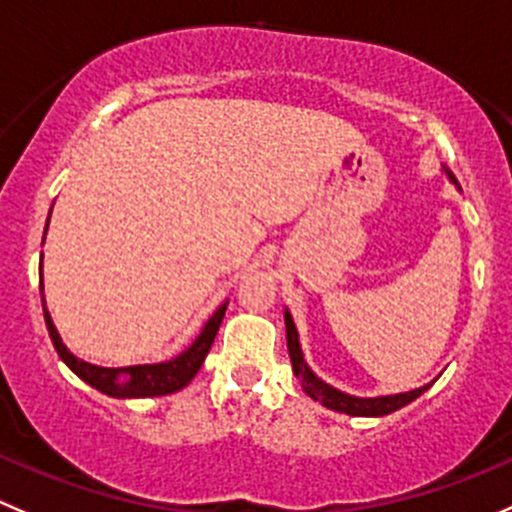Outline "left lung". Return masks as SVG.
Wrapping results in <instances>:
<instances>
[{
    "mask_svg": "<svg viewBox=\"0 0 512 512\" xmlns=\"http://www.w3.org/2000/svg\"><path fill=\"white\" fill-rule=\"evenodd\" d=\"M450 180L457 186V178L452 173ZM284 321H286V344H289V357H291V367H294V374L299 377L301 387L304 392L309 394L311 399L321 402L324 407L334 412H344V415H352V417H382L389 415V412L399 410V407L410 405L412 399L420 397L430 384L420 389H412V392H402V394H387V397H354V394L347 392H339L334 389L332 384L321 382L314 372L309 369V364L304 362V354H301L299 347V332H296L294 319H291L289 311H284Z\"/></svg>",
    "mask_w": 512,
    "mask_h": 512,
    "instance_id": "obj_1",
    "label": "left lung"
}]
</instances>
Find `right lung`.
<instances>
[{
	"mask_svg": "<svg viewBox=\"0 0 512 512\" xmlns=\"http://www.w3.org/2000/svg\"><path fill=\"white\" fill-rule=\"evenodd\" d=\"M47 233V228H45ZM40 291H42V264H40ZM226 304L218 306L216 314L206 321L203 332L198 334L196 342L186 349L183 354H178L170 362L160 364H135V367H95V364H87L82 359H77L70 349L62 344L60 334H57L55 324H52L50 314L45 309V301H42V309H45V321H47V332H50L52 344H55L57 354H60L62 362L72 369L80 379H85L90 387L100 389L102 394H110V397H163V394H173L178 389L186 387L193 377L201 369L203 359H206L208 349H211L213 339L218 334V326H221L223 314H226Z\"/></svg>",
	"mask_w": 512,
	"mask_h": 512,
	"instance_id": "right-lung-1",
	"label": "right lung"
}]
</instances>
